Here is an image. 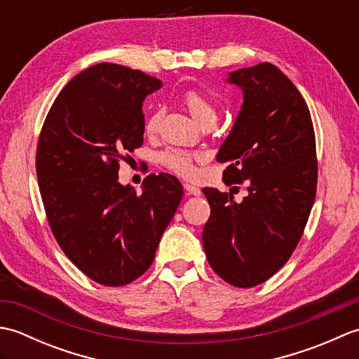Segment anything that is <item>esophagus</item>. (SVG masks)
<instances>
[{
	"mask_svg": "<svg viewBox=\"0 0 359 359\" xmlns=\"http://www.w3.org/2000/svg\"><path fill=\"white\" fill-rule=\"evenodd\" d=\"M184 189L187 194H191V196H201V193H202L199 188L194 185H189V184H184Z\"/></svg>",
	"mask_w": 359,
	"mask_h": 359,
	"instance_id": "34e87169",
	"label": "esophagus"
}]
</instances>
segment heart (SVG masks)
I'll use <instances>...</instances> for the list:
<instances>
[{
	"instance_id": "heart-1",
	"label": "heart",
	"mask_w": 359,
	"mask_h": 359,
	"mask_svg": "<svg viewBox=\"0 0 359 359\" xmlns=\"http://www.w3.org/2000/svg\"><path fill=\"white\" fill-rule=\"evenodd\" d=\"M182 104L185 106V109L191 114V117L196 121H199L202 126L207 123H215L217 118V109L215 103H212L203 93H201L199 89H187L184 95H182ZM160 120H162V112H151L147 120H144V134L149 137L156 135L160 126ZM205 154H202V152L168 148L158 154V163L162 165L165 170L177 174L184 179H189L196 174L194 163L201 162Z\"/></svg>"
}]
</instances>
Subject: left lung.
Returning <instances> with one entry per match:
<instances>
[{"mask_svg":"<svg viewBox=\"0 0 359 359\" xmlns=\"http://www.w3.org/2000/svg\"><path fill=\"white\" fill-rule=\"evenodd\" d=\"M228 81L243 89V104L217 162L226 165L225 184H247L248 196L236 203L231 193L203 188L211 215L202 242L220 278L250 288L287 264L306 230L318 184L316 140L306 100L276 66L245 67Z\"/></svg>","mask_w":359,"mask_h":359,"instance_id":"left-lung-1","label":"left lung"}]
</instances>
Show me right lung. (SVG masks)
I'll return each mask as SVG.
<instances>
[{
	"label": "right lung",
	"instance_id": "add662e5",
	"mask_svg": "<svg viewBox=\"0 0 359 359\" xmlns=\"http://www.w3.org/2000/svg\"><path fill=\"white\" fill-rule=\"evenodd\" d=\"M160 86L139 69L95 65L63 88L38 137L36 179L52 234L102 285H126L149 269L184 194L171 174H149L140 196L118 184L120 160L143 144L142 103Z\"/></svg>",
	"mask_w": 359,
	"mask_h": 359
}]
</instances>
